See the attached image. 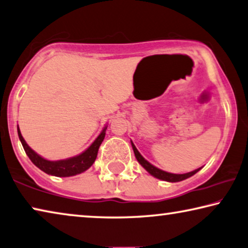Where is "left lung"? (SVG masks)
<instances>
[{
	"mask_svg": "<svg viewBox=\"0 0 248 248\" xmlns=\"http://www.w3.org/2000/svg\"><path fill=\"white\" fill-rule=\"evenodd\" d=\"M132 147H133V151H134L135 157L137 161H139L140 165H142L151 175H153V176L156 178H159V180H163L166 182H181L183 180H186V178L193 176L194 174H196L201 170V169H197L195 170H193V172H189L186 174H172V173L164 172V170H159V169H157V167H155L152 165V164L148 163L146 159L140 154V152L136 150V147L133 143H132Z\"/></svg>",
	"mask_w": 248,
	"mask_h": 248,
	"instance_id": "obj_1",
	"label": "left lung"
}]
</instances>
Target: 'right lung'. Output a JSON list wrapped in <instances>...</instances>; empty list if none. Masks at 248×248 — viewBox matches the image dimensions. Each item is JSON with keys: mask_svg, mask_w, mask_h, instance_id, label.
Wrapping results in <instances>:
<instances>
[{"mask_svg": "<svg viewBox=\"0 0 248 248\" xmlns=\"http://www.w3.org/2000/svg\"><path fill=\"white\" fill-rule=\"evenodd\" d=\"M105 131L106 127L103 129L102 133L97 136V139L94 140V143L91 145L85 152H83L82 154H79L75 157H71L67 159H62V161H47L43 157H41L40 155H37L31 147H30L26 142L23 139V136L20 132V128L17 127V134L20 137V140L24 148L26 155L29 156L34 165L39 167L41 170H43L44 173L54 175V176L59 177H67V176H73V175L79 174L84 172L87 169H90L93 165L97 156L98 148H100L101 144L105 137Z\"/></svg>", "mask_w": 248, "mask_h": 248, "instance_id": "right-lung-1", "label": "right lung"}]
</instances>
